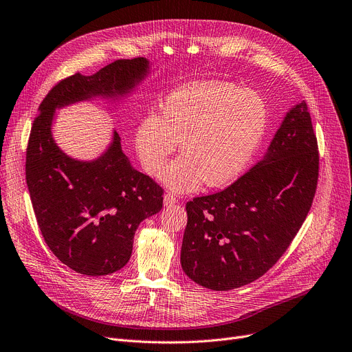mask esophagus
<instances>
[{
    "label": "esophagus",
    "mask_w": 352,
    "mask_h": 352,
    "mask_svg": "<svg viewBox=\"0 0 352 352\" xmlns=\"http://www.w3.org/2000/svg\"><path fill=\"white\" fill-rule=\"evenodd\" d=\"M175 204H177V198L174 197V194H171V192L164 194V205L166 206H173Z\"/></svg>",
    "instance_id": "esophagus-1"
}]
</instances>
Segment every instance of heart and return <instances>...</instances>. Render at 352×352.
<instances>
[{
	"label": "heart",
	"instance_id": "1",
	"mask_svg": "<svg viewBox=\"0 0 352 352\" xmlns=\"http://www.w3.org/2000/svg\"><path fill=\"white\" fill-rule=\"evenodd\" d=\"M160 118H143L135 140L143 168L157 175L179 142L182 155L163 174L177 192L202 182L223 186L234 181L258 148L268 108L258 94L220 81L186 84L163 101Z\"/></svg>",
	"mask_w": 352,
	"mask_h": 352
}]
</instances>
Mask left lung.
<instances>
[{
	"label": "left lung",
	"instance_id": "8db88e82",
	"mask_svg": "<svg viewBox=\"0 0 352 352\" xmlns=\"http://www.w3.org/2000/svg\"><path fill=\"white\" fill-rule=\"evenodd\" d=\"M317 179V139L302 101L286 113L261 162L226 189L186 204L184 272L212 291L263 276L303 225Z\"/></svg>",
	"mask_w": 352,
	"mask_h": 352
}]
</instances>
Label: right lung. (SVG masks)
Listing matches in <instances>:
<instances>
[{"instance_id": "right-lung-1", "label": "right lung", "mask_w": 352, "mask_h": 352, "mask_svg": "<svg viewBox=\"0 0 352 352\" xmlns=\"http://www.w3.org/2000/svg\"><path fill=\"white\" fill-rule=\"evenodd\" d=\"M148 69L144 57L120 58L92 76L76 73L61 80L32 124L26 184L39 229L56 257L82 275H109L127 264L139 225L163 208V188L132 167L116 132L92 162L69 157L53 139V116L80 101L123 97Z\"/></svg>"}]
</instances>
